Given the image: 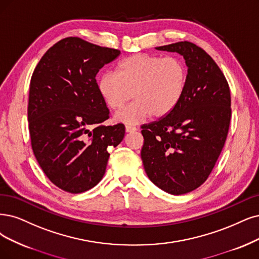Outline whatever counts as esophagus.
<instances>
[{
  "label": "esophagus",
  "instance_id": "obj_1",
  "mask_svg": "<svg viewBox=\"0 0 259 259\" xmlns=\"http://www.w3.org/2000/svg\"><path fill=\"white\" fill-rule=\"evenodd\" d=\"M138 129L136 127H133V126H126V132H135Z\"/></svg>",
  "mask_w": 259,
  "mask_h": 259
}]
</instances>
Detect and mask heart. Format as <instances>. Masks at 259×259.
Segmentation results:
<instances>
[{
  "label": "heart",
  "instance_id": "1",
  "mask_svg": "<svg viewBox=\"0 0 259 259\" xmlns=\"http://www.w3.org/2000/svg\"><path fill=\"white\" fill-rule=\"evenodd\" d=\"M188 82L185 63L176 56L135 54L118 63L97 82L102 100L113 111L132 97L136 101L115 115L119 122L136 124L148 116L164 117L183 99Z\"/></svg>",
  "mask_w": 259,
  "mask_h": 259
}]
</instances>
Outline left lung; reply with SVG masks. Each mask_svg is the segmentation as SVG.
Segmentation results:
<instances>
[{"mask_svg":"<svg viewBox=\"0 0 259 259\" xmlns=\"http://www.w3.org/2000/svg\"><path fill=\"white\" fill-rule=\"evenodd\" d=\"M156 49L184 56L188 82L173 111L142 126L141 158L152 183L181 195L205 183L221 154L231 122V92L223 72L202 48L180 41Z\"/></svg>","mask_w":259,"mask_h":259,"instance_id":"left-lung-1","label":"left lung"}]
</instances>
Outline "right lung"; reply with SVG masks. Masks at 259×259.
<instances>
[{
  "instance_id": "right-lung-1",
  "label": "right lung",
  "mask_w": 259,
  "mask_h": 259,
  "mask_svg": "<svg viewBox=\"0 0 259 259\" xmlns=\"http://www.w3.org/2000/svg\"><path fill=\"white\" fill-rule=\"evenodd\" d=\"M119 54L67 37L44 54L33 72L27 107L33 152L46 176L66 192L82 193L97 185L107 168L108 148L124 137L122 123L99 124L110 112L96 81Z\"/></svg>"
}]
</instances>
